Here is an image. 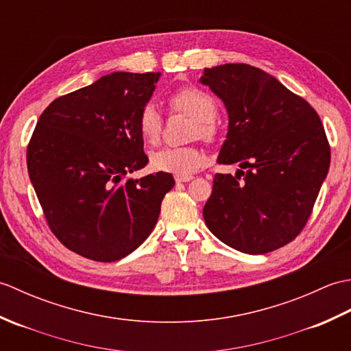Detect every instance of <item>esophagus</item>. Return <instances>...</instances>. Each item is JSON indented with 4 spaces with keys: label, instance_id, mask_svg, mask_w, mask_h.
<instances>
[{
    "label": "esophagus",
    "instance_id": "1",
    "mask_svg": "<svg viewBox=\"0 0 351 351\" xmlns=\"http://www.w3.org/2000/svg\"><path fill=\"white\" fill-rule=\"evenodd\" d=\"M193 180V175H176L175 176V181L180 184V182H189Z\"/></svg>",
    "mask_w": 351,
    "mask_h": 351
}]
</instances>
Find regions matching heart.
I'll list each match as a JSON object with an SVG mask.
<instances>
[{"label":"heart","instance_id":"1","mask_svg":"<svg viewBox=\"0 0 351 351\" xmlns=\"http://www.w3.org/2000/svg\"><path fill=\"white\" fill-rule=\"evenodd\" d=\"M169 107L175 113L187 114L193 119L191 138H202L214 141L219 137L220 125L217 117V102L214 96L199 87H181L169 96ZM162 116L155 104L147 102L140 110L137 117V128L141 138L149 145H156L162 134ZM206 160L205 151L199 145L181 147H162L151 155V162L155 170L167 173L189 175L204 166Z\"/></svg>","mask_w":351,"mask_h":351}]
</instances>
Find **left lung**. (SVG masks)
<instances>
[{"label": "left lung", "instance_id": "1", "mask_svg": "<svg viewBox=\"0 0 351 351\" xmlns=\"http://www.w3.org/2000/svg\"><path fill=\"white\" fill-rule=\"evenodd\" d=\"M200 83L225 102L229 130L204 208L208 229L229 247L263 255L306 226L330 166V146L317 111L263 69L244 63L204 71Z\"/></svg>", "mask_w": 351, "mask_h": 351}]
</instances>
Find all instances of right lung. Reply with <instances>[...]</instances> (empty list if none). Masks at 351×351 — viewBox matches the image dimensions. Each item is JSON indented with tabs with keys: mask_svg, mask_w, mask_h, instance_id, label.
<instances>
[{
	"mask_svg": "<svg viewBox=\"0 0 351 351\" xmlns=\"http://www.w3.org/2000/svg\"><path fill=\"white\" fill-rule=\"evenodd\" d=\"M160 72H114L52 101L27 147V167L51 232L78 255L113 263L155 228L173 189L166 171L140 180L147 155L137 128Z\"/></svg>",
	"mask_w": 351,
	"mask_h": 351,
	"instance_id": "add662e5",
	"label": "right lung"
}]
</instances>
